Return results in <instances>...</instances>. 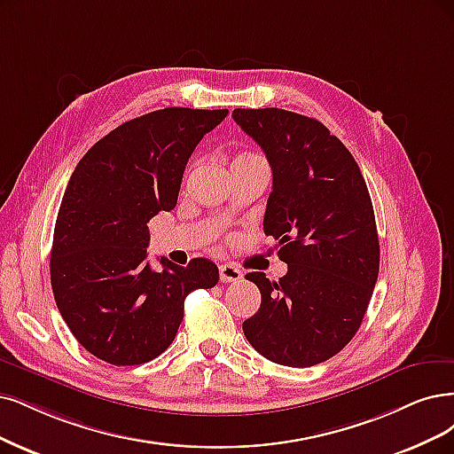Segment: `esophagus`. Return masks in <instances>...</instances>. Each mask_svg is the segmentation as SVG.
Returning <instances> with one entry per match:
<instances>
[{
    "label": "esophagus",
    "instance_id": "34e87169",
    "mask_svg": "<svg viewBox=\"0 0 454 454\" xmlns=\"http://www.w3.org/2000/svg\"><path fill=\"white\" fill-rule=\"evenodd\" d=\"M218 275H221V282H238L243 278V273L231 263L218 265Z\"/></svg>",
    "mask_w": 454,
    "mask_h": 454
}]
</instances>
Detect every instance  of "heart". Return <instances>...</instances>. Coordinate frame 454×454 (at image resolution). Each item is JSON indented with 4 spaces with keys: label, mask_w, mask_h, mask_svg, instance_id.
<instances>
[{
    "label": "heart",
    "mask_w": 454,
    "mask_h": 454,
    "mask_svg": "<svg viewBox=\"0 0 454 454\" xmlns=\"http://www.w3.org/2000/svg\"><path fill=\"white\" fill-rule=\"evenodd\" d=\"M256 155H250V153H243V155H238L236 157V160H239V159H254Z\"/></svg>",
    "instance_id": "obj_1"
}]
</instances>
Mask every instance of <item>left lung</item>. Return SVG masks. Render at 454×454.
Masks as SVG:
<instances>
[{
	"label": "left lung",
	"mask_w": 454,
	"mask_h": 454,
	"mask_svg": "<svg viewBox=\"0 0 454 454\" xmlns=\"http://www.w3.org/2000/svg\"><path fill=\"white\" fill-rule=\"evenodd\" d=\"M273 170L263 216L288 273L278 282L247 273L262 294L245 320L253 348L278 364L324 363L356 337L380 271L371 194L356 159L329 129L282 108L231 114Z\"/></svg>",
	"instance_id": "obj_1"
}]
</instances>
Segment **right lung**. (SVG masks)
Returning a JSON list of instances; mask_svg holds the SVG:
<instances>
[{"instance_id": "right-lung-1", "label": "right lung", "mask_w": 454, "mask_h": 454, "mask_svg": "<svg viewBox=\"0 0 454 454\" xmlns=\"http://www.w3.org/2000/svg\"><path fill=\"white\" fill-rule=\"evenodd\" d=\"M228 110L164 108L100 138L67 184L50 280L59 314L90 354L115 366L159 357L176 339L184 297L218 282L216 265L160 258L151 270L147 223L170 211L194 147Z\"/></svg>"}]
</instances>
